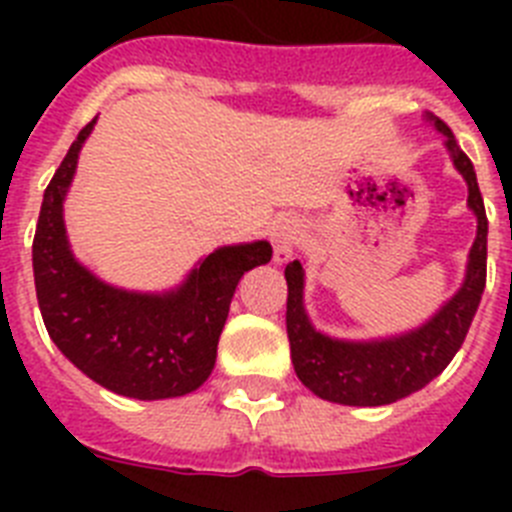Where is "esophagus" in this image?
Wrapping results in <instances>:
<instances>
[{
	"mask_svg": "<svg viewBox=\"0 0 512 512\" xmlns=\"http://www.w3.org/2000/svg\"><path fill=\"white\" fill-rule=\"evenodd\" d=\"M302 233L300 220L295 217H279L277 223H271L269 235L271 243H274V261L277 264H287L292 259V251H295V243Z\"/></svg>",
	"mask_w": 512,
	"mask_h": 512,
	"instance_id": "esophagus-1",
	"label": "esophagus"
}]
</instances>
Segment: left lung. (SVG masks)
<instances>
[{"label":"left lung","mask_w":512,"mask_h":512,"mask_svg":"<svg viewBox=\"0 0 512 512\" xmlns=\"http://www.w3.org/2000/svg\"><path fill=\"white\" fill-rule=\"evenodd\" d=\"M425 120L446 138L443 146L454 161V169L467 182V205L477 217V238L469 248L467 274L459 292L420 328L377 341H343V338L325 336L323 330L312 325L305 310V269L300 261H289L284 279H287V336L292 364L307 390L328 402L377 408L423 390L456 356L485 292L487 215L477 174L449 125L431 112H425Z\"/></svg>","instance_id":"left-lung-1"}]
</instances>
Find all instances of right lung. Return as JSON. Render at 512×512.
<instances>
[{"mask_svg": "<svg viewBox=\"0 0 512 512\" xmlns=\"http://www.w3.org/2000/svg\"><path fill=\"white\" fill-rule=\"evenodd\" d=\"M94 122L76 135L43 194L33 241L40 315L58 351L104 390L135 400L189 395L215 369L235 287L248 269L269 264L271 246L217 248L179 287L156 295L102 282L74 256L63 223L66 192Z\"/></svg>", "mask_w": 512, "mask_h": 512, "instance_id": "add662e5", "label": "right lung"}]
</instances>
